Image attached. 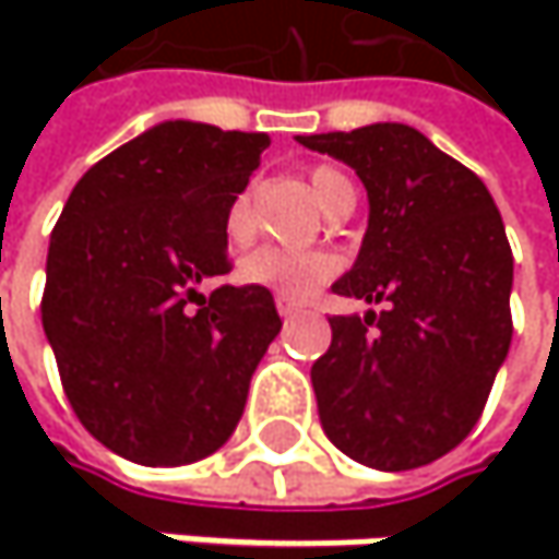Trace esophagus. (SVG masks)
<instances>
[{"label":"esophagus","instance_id":"1","mask_svg":"<svg viewBox=\"0 0 559 559\" xmlns=\"http://www.w3.org/2000/svg\"><path fill=\"white\" fill-rule=\"evenodd\" d=\"M275 307H278L281 317H294V313H300V304H297V300H290V297H275Z\"/></svg>","mask_w":559,"mask_h":559}]
</instances>
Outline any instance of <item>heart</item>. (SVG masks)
Listing matches in <instances>:
<instances>
[{"mask_svg":"<svg viewBox=\"0 0 559 559\" xmlns=\"http://www.w3.org/2000/svg\"><path fill=\"white\" fill-rule=\"evenodd\" d=\"M349 180L333 168H313L310 170V187L313 197L320 200V206L326 210L336 193L346 187ZM226 233L233 242H242L252 233V213H249V197H236L229 213H226ZM340 262L330 252H284V249H259L252 255L242 259L239 265V278L246 284H259L278 297H290V300H304L310 297L323 281L336 275Z\"/></svg>","mask_w":559,"mask_h":559,"instance_id":"heart-1","label":"heart"}]
</instances>
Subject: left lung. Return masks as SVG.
I'll return each instance as SVG.
<instances>
[{
    "mask_svg": "<svg viewBox=\"0 0 559 559\" xmlns=\"http://www.w3.org/2000/svg\"><path fill=\"white\" fill-rule=\"evenodd\" d=\"M356 170L369 226L336 294L385 304L333 317L310 382L323 433L356 463L401 473L476 427L511 346V249L486 183L401 122L297 135Z\"/></svg>",
    "mask_w": 559,
    "mask_h": 559,
    "instance_id": "left-lung-1",
    "label": "left lung"
}]
</instances>
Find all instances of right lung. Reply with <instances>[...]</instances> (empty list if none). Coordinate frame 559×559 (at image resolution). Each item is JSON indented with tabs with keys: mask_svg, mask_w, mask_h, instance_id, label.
<instances>
[{
	"mask_svg": "<svg viewBox=\"0 0 559 559\" xmlns=\"http://www.w3.org/2000/svg\"><path fill=\"white\" fill-rule=\"evenodd\" d=\"M265 132L168 119L86 170L51 233L45 336L80 424L142 466H187L236 430L281 333L272 290L229 272L226 213Z\"/></svg>",
	"mask_w": 559,
	"mask_h": 559,
	"instance_id": "1",
	"label": "right lung"
}]
</instances>
